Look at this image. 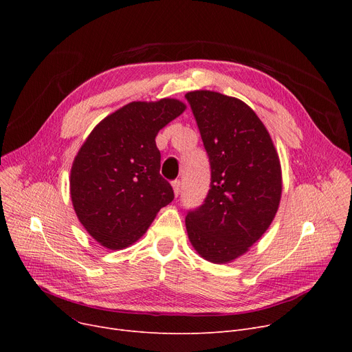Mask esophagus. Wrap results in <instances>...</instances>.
<instances>
[{
	"mask_svg": "<svg viewBox=\"0 0 352 352\" xmlns=\"http://www.w3.org/2000/svg\"><path fill=\"white\" fill-rule=\"evenodd\" d=\"M171 186H173V190H174L175 197H177V195L181 192V182H179V179L173 181V182H171Z\"/></svg>",
	"mask_w": 352,
	"mask_h": 352,
	"instance_id": "1",
	"label": "esophagus"
}]
</instances>
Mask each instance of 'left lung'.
Masks as SVG:
<instances>
[{
    "label": "left lung",
    "mask_w": 352,
    "mask_h": 352,
    "mask_svg": "<svg viewBox=\"0 0 352 352\" xmlns=\"http://www.w3.org/2000/svg\"><path fill=\"white\" fill-rule=\"evenodd\" d=\"M210 157L211 188L186 217L191 245L212 264L250 251L271 226L283 194L281 162L252 108L217 91L187 92Z\"/></svg>",
    "instance_id": "8db88e82"
}]
</instances>
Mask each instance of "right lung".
I'll return each instance as SVG.
<instances>
[{"instance_id":"right-lung-1","label":"right lung","mask_w":352,"mask_h":352,"mask_svg":"<svg viewBox=\"0 0 352 352\" xmlns=\"http://www.w3.org/2000/svg\"><path fill=\"white\" fill-rule=\"evenodd\" d=\"M187 105L175 98L133 101L107 116L72 161L69 194L85 231L108 250L133 245L174 199L160 174L155 137Z\"/></svg>"}]
</instances>
